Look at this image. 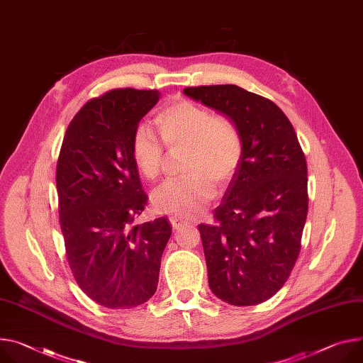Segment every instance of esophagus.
Here are the masks:
<instances>
[{
  "label": "esophagus",
  "mask_w": 363,
  "mask_h": 363,
  "mask_svg": "<svg viewBox=\"0 0 363 363\" xmlns=\"http://www.w3.org/2000/svg\"><path fill=\"white\" fill-rule=\"evenodd\" d=\"M169 220H171V224H172V227H174L175 230L181 228L182 225H185V221L181 220V218H178V217H171Z\"/></svg>",
  "instance_id": "34e87169"
}]
</instances>
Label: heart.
<instances>
[{
	"instance_id": "heart-1",
	"label": "heart",
	"mask_w": 363,
	"mask_h": 363,
	"mask_svg": "<svg viewBox=\"0 0 363 363\" xmlns=\"http://www.w3.org/2000/svg\"><path fill=\"white\" fill-rule=\"evenodd\" d=\"M164 145H185V175L159 186L152 203L160 213L178 218L199 214L217 194L235 179L245 153L239 125L227 116L213 114L189 100H177L163 107L155 117ZM131 156L138 171L150 181L162 172L163 149L152 131L140 125L131 139Z\"/></svg>"
}]
</instances>
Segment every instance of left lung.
I'll use <instances>...</instances> for the list:
<instances>
[{
	"label": "left lung",
	"mask_w": 363,
	"mask_h": 363,
	"mask_svg": "<svg viewBox=\"0 0 363 363\" xmlns=\"http://www.w3.org/2000/svg\"><path fill=\"white\" fill-rule=\"evenodd\" d=\"M184 94L239 125L240 168L214 211L200 224L208 284L232 306L269 300L286 282L301 249L308 211L307 162L295 130L268 98L238 85L185 88Z\"/></svg>",
	"instance_id": "obj_1"
}]
</instances>
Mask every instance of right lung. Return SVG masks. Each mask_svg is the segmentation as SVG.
<instances>
[{
    "instance_id": "1",
    "label": "right lung",
    "mask_w": 363,
    "mask_h": 363,
    "mask_svg": "<svg viewBox=\"0 0 363 363\" xmlns=\"http://www.w3.org/2000/svg\"><path fill=\"white\" fill-rule=\"evenodd\" d=\"M156 89H113L69 123L57 167L59 223L71 271L92 301L131 308L156 292L167 217L133 225L147 204L131 139L156 106Z\"/></svg>"
}]
</instances>
